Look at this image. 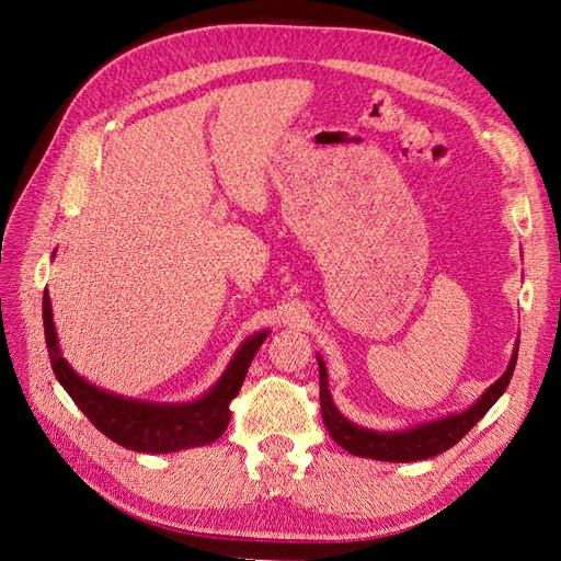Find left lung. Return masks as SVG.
I'll list each match as a JSON object with an SVG mask.
<instances>
[{"label": "left lung", "mask_w": 561, "mask_h": 561, "mask_svg": "<svg viewBox=\"0 0 561 561\" xmlns=\"http://www.w3.org/2000/svg\"><path fill=\"white\" fill-rule=\"evenodd\" d=\"M517 351H519V342L515 344L511 365H507V369L503 371V377L491 383L484 393L468 407V410L443 416V419H433L426 423H416V426H410L404 431H371L348 421L342 412L336 410L328 388V367L318 355L322 423H325V428L334 443L342 449L351 451L353 456H365V458H375V461H388V463L423 461V458L437 456L447 451L449 447H454L458 439H461L474 423H478L491 407H494V402L505 393L507 383L513 379V371L517 365Z\"/></svg>", "instance_id": "left-lung-1"}]
</instances>
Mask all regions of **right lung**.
<instances>
[{
    "mask_svg": "<svg viewBox=\"0 0 561 561\" xmlns=\"http://www.w3.org/2000/svg\"><path fill=\"white\" fill-rule=\"evenodd\" d=\"M42 311L48 358L60 386L100 433H105L116 445L142 454H168L215 443L231 421L229 402L239 396L254 353L268 336L266 330L250 334L236 348L222 377L201 398L192 402H151L110 393L79 377V371H75L60 353L48 293H44Z\"/></svg>",
    "mask_w": 561,
    "mask_h": 561,
    "instance_id": "right-lung-1",
    "label": "right lung"
}]
</instances>
